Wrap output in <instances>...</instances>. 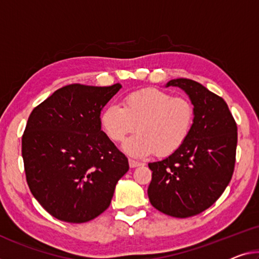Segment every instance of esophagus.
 Instances as JSON below:
<instances>
[{
  "mask_svg": "<svg viewBox=\"0 0 259 259\" xmlns=\"http://www.w3.org/2000/svg\"><path fill=\"white\" fill-rule=\"evenodd\" d=\"M128 163H130V166L131 168H137V166H139V165H141V163L140 162H138V161H134V160H128Z\"/></svg>",
  "mask_w": 259,
  "mask_h": 259,
  "instance_id": "esophagus-1",
  "label": "esophagus"
}]
</instances>
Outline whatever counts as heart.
Segmentation results:
<instances>
[{
	"label": "heart",
	"instance_id": "obj_1",
	"mask_svg": "<svg viewBox=\"0 0 259 259\" xmlns=\"http://www.w3.org/2000/svg\"><path fill=\"white\" fill-rule=\"evenodd\" d=\"M194 118L196 110L188 98L155 88L133 91L122 98V107L110 104L99 114L103 131L113 142H122L137 127L138 133L124 145L134 157L176 153L189 139Z\"/></svg>",
	"mask_w": 259,
	"mask_h": 259
}]
</instances>
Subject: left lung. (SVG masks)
<instances>
[{
    "label": "left lung",
    "mask_w": 259,
    "mask_h": 259,
    "mask_svg": "<svg viewBox=\"0 0 259 259\" xmlns=\"http://www.w3.org/2000/svg\"><path fill=\"white\" fill-rule=\"evenodd\" d=\"M166 87H178L189 95L196 118L182 148L148 164L153 171L148 197L166 215L189 218L210 207L232 180L237 126L224 99L200 83L176 78Z\"/></svg>",
    "instance_id": "obj_1"
}]
</instances>
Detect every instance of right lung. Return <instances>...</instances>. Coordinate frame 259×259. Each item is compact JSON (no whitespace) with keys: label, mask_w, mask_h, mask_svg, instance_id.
I'll list each match as a JSON object with an SVG mask.
<instances>
[{"label":"right lung","mask_w":259,"mask_h":259,"mask_svg":"<svg viewBox=\"0 0 259 259\" xmlns=\"http://www.w3.org/2000/svg\"><path fill=\"white\" fill-rule=\"evenodd\" d=\"M121 84H69L31 112L22 156L31 193L52 217L93 220L109 207L128 160L101 131L99 114Z\"/></svg>","instance_id":"right-lung-1"}]
</instances>
